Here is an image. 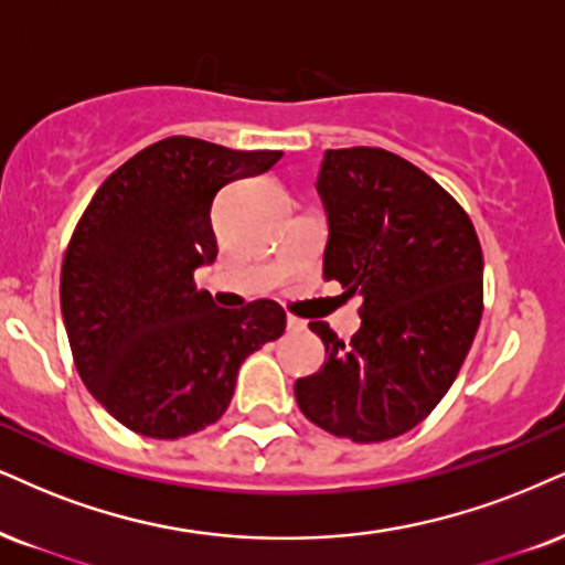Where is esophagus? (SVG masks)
<instances>
[{"label": "esophagus", "instance_id": "1", "mask_svg": "<svg viewBox=\"0 0 565 565\" xmlns=\"http://www.w3.org/2000/svg\"><path fill=\"white\" fill-rule=\"evenodd\" d=\"M288 330L290 332H303L306 330V319L296 317V315H288Z\"/></svg>", "mask_w": 565, "mask_h": 565}]
</instances>
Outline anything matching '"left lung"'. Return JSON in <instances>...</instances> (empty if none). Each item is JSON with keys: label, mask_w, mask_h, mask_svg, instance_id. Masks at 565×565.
Returning <instances> with one entry per match:
<instances>
[{"label": "left lung", "mask_w": 565, "mask_h": 565, "mask_svg": "<svg viewBox=\"0 0 565 565\" xmlns=\"http://www.w3.org/2000/svg\"><path fill=\"white\" fill-rule=\"evenodd\" d=\"M317 191L330 222L324 277L364 303L348 343L327 322L309 324L327 359L296 380L298 408L335 437L393 440L427 419L475 343L479 235L435 178L377 146L327 149Z\"/></svg>", "instance_id": "left-lung-1"}]
</instances>
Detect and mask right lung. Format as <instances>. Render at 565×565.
Returning a JSON list of instances; mask_svg holds the SVG:
<instances>
[{
	"label": "right lung",
	"instance_id": "add662e5",
	"mask_svg": "<svg viewBox=\"0 0 565 565\" xmlns=\"http://www.w3.org/2000/svg\"><path fill=\"white\" fill-rule=\"evenodd\" d=\"M280 157L162 138L104 180L70 235L60 303L75 369L138 435L178 440L217 422L241 361L285 332L280 303L220 309L193 280L217 259L220 188Z\"/></svg>",
	"mask_w": 565,
	"mask_h": 565
}]
</instances>
